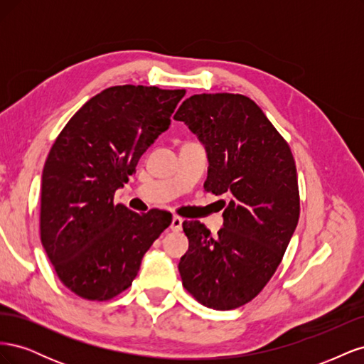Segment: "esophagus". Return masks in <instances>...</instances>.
Listing matches in <instances>:
<instances>
[{
  "label": "esophagus",
  "mask_w": 364,
  "mask_h": 364,
  "mask_svg": "<svg viewBox=\"0 0 364 364\" xmlns=\"http://www.w3.org/2000/svg\"><path fill=\"white\" fill-rule=\"evenodd\" d=\"M182 223H183V218L179 217V215H174L173 220H171L170 229L173 230V232H179V230L182 229Z\"/></svg>",
  "instance_id": "1"
}]
</instances>
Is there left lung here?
I'll return each instance as SVG.
<instances>
[{"mask_svg":"<svg viewBox=\"0 0 364 364\" xmlns=\"http://www.w3.org/2000/svg\"><path fill=\"white\" fill-rule=\"evenodd\" d=\"M174 119L206 147L205 190L230 199L223 200L217 237L200 222L182 223L190 241L179 262L182 284L202 305L234 310L266 287L299 222L293 153L259 106L241 94L191 95Z\"/></svg>","mask_w":364,"mask_h":364,"instance_id":"left-lung-1","label":"left lung"}]
</instances>
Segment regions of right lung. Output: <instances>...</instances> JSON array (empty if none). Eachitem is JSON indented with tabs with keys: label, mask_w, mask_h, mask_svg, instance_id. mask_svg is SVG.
Instances as JSON below:
<instances>
[{
	"label": "right lung",
	"mask_w": 364,
	"mask_h": 364,
	"mask_svg": "<svg viewBox=\"0 0 364 364\" xmlns=\"http://www.w3.org/2000/svg\"><path fill=\"white\" fill-rule=\"evenodd\" d=\"M185 90L111 86L87 100L48 153L42 171L41 241L65 287L87 301L127 290L144 253L171 223L114 203L115 191L170 126Z\"/></svg>",
	"instance_id": "right-lung-1"
}]
</instances>
